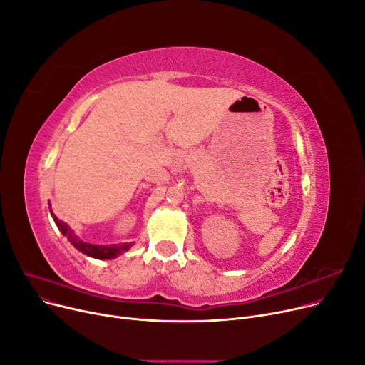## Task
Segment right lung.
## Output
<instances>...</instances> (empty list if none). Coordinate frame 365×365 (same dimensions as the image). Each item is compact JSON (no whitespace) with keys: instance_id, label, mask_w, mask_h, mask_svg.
Wrapping results in <instances>:
<instances>
[{"instance_id":"obj_1","label":"right lung","mask_w":365,"mask_h":365,"mask_svg":"<svg viewBox=\"0 0 365 365\" xmlns=\"http://www.w3.org/2000/svg\"><path fill=\"white\" fill-rule=\"evenodd\" d=\"M51 217L56 222L57 227H59V231L69 240V242L76 248V250H80L81 253H84L86 256L94 257V259H113L117 257L118 255H121L123 252H127L128 248L133 245L131 242H125V244H110V245H101V244H90V242H84L83 240L78 238L72 229L69 227L68 223L62 222L61 219H57L56 215L51 212Z\"/></svg>"}]
</instances>
